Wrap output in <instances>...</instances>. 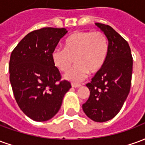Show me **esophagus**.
Listing matches in <instances>:
<instances>
[{
	"label": "esophagus",
	"mask_w": 145,
	"mask_h": 145,
	"mask_svg": "<svg viewBox=\"0 0 145 145\" xmlns=\"http://www.w3.org/2000/svg\"><path fill=\"white\" fill-rule=\"evenodd\" d=\"M71 86H72L73 88H79V87H81L82 85H80V84H76V83H71Z\"/></svg>",
	"instance_id": "obj_1"
}]
</instances>
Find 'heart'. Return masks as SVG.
<instances>
[{
	"label": "heart",
	"mask_w": 145,
	"mask_h": 145,
	"mask_svg": "<svg viewBox=\"0 0 145 145\" xmlns=\"http://www.w3.org/2000/svg\"><path fill=\"white\" fill-rule=\"evenodd\" d=\"M109 53V42L102 32H78L67 39L64 48H56L53 60L58 69L65 72L76 59L75 66L65 74L64 78L72 82L85 79L88 72H99L105 64Z\"/></svg>",
	"instance_id": "obj_1"
}]
</instances>
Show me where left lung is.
Returning a JSON list of instances; mask_svg holds the SVG:
<instances>
[{
	"label": "left lung",
	"instance_id": "1",
	"mask_svg": "<svg viewBox=\"0 0 145 145\" xmlns=\"http://www.w3.org/2000/svg\"><path fill=\"white\" fill-rule=\"evenodd\" d=\"M95 25L106 36L109 53L103 68L86 85L90 95L82 109L88 118L103 123L115 117L127 98L133 58L127 42L112 27L101 23Z\"/></svg>",
	"mask_w": 145,
	"mask_h": 145
}]
</instances>
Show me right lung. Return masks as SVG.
Masks as SVG:
<instances>
[{"instance_id":"right-lung-1","label":"right lung","mask_w":145,"mask_h":145,"mask_svg":"<svg viewBox=\"0 0 145 145\" xmlns=\"http://www.w3.org/2000/svg\"><path fill=\"white\" fill-rule=\"evenodd\" d=\"M66 29L42 28L27 34L12 51L10 82L18 106L35 121H46L60 110L63 96L71 88L60 81L52 54Z\"/></svg>"}]
</instances>
